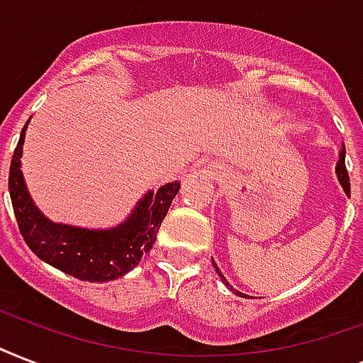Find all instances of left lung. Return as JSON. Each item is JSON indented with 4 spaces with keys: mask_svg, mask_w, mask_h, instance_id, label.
Returning a JSON list of instances; mask_svg holds the SVG:
<instances>
[{
    "mask_svg": "<svg viewBox=\"0 0 363 363\" xmlns=\"http://www.w3.org/2000/svg\"><path fill=\"white\" fill-rule=\"evenodd\" d=\"M335 175H337V181L339 184H341V188L345 190V194L347 196H350V181H349V173H347V167H345V147L341 148V152H339V160H337V165H335ZM213 265H215L216 273H218V277L222 279V282L226 284V286H230V290H233V292L238 294L239 298H250V296H247V294L239 292V290H235V288L232 286V284H228L226 277L222 275V271L218 269V265L215 264V259H213Z\"/></svg>",
    "mask_w": 363,
    "mask_h": 363,
    "instance_id": "left-lung-1",
    "label": "left lung"
}]
</instances>
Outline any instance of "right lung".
Returning a JSON list of instances; mask_svg holds the SVG:
<instances>
[{"instance_id": "add662e5", "label": "right lung", "mask_w": 363, "mask_h": 363, "mask_svg": "<svg viewBox=\"0 0 363 363\" xmlns=\"http://www.w3.org/2000/svg\"><path fill=\"white\" fill-rule=\"evenodd\" d=\"M28 124L30 121L20 133L9 169V194L26 245L37 258L79 281L107 282L125 275L152 248L181 182H167L158 192L148 190L118 226L98 230L52 222L33 203L20 169Z\"/></svg>"}]
</instances>
